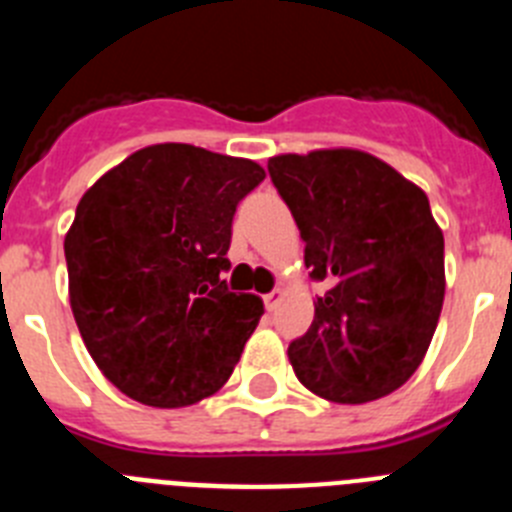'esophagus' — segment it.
I'll return each instance as SVG.
<instances>
[{"label":"esophagus","mask_w":512,"mask_h":512,"mask_svg":"<svg viewBox=\"0 0 512 512\" xmlns=\"http://www.w3.org/2000/svg\"><path fill=\"white\" fill-rule=\"evenodd\" d=\"M284 297V292L282 289H274V292H269V295H264V305H266V310H277V305H279V300H282Z\"/></svg>","instance_id":"1"}]
</instances>
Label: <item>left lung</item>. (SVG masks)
<instances>
[{
  "instance_id": "obj_1",
  "label": "left lung",
  "mask_w": 512,
  "mask_h": 512,
  "mask_svg": "<svg viewBox=\"0 0 512 512\" xmlns=\"http://www.w3.org/2000/svg\"><path fill=\"white\" fill-rule=\"evenodd\" d=\"M269 176L325 292L289 361L341 405L390 395L423 361L443 307V233L420 187L377 156L328 148L269 158Z\"/></svg>"
}]
</instances>
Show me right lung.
I'll return each mask as SVG.
<instances>
[{
  "instance_id": "right-lung-1",
  "label": "right lung",
  "mask_w": 512,
  "mask_h": 512,
  "mask_svg": "<svg viewBox=\"0 0 512 512\" xmlns=\"http://www.w3.org/2000/svg\"><path fill=\"white\" fill-rule=\"evenodd\" d=\"M264 176L248 158L158 143L81 197L63 241L71 310L122 395L184 408L228 382L264 302L220 274L235 207Z\"/></svg>"
}]
</instances>
